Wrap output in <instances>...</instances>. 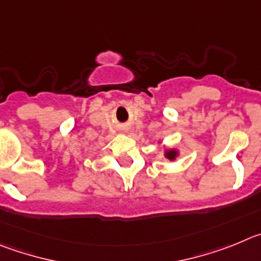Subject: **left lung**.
Here are the masks:
<instances>
[{"label":"left lung","instance_id":"8db88e82","mask_svg":"<svg viewBox=\"0 0 261 261\" xmlns=\"http://www.w3.org/2000/svg\"><path fill=\"white\" fill-rule=\"evenodd\" d=\"M175 156H177V153H175V151H169V152H166V157H168L169 160H174Z\"/></svg>","mask_w":261,"mask_h":261}]
</instances>
